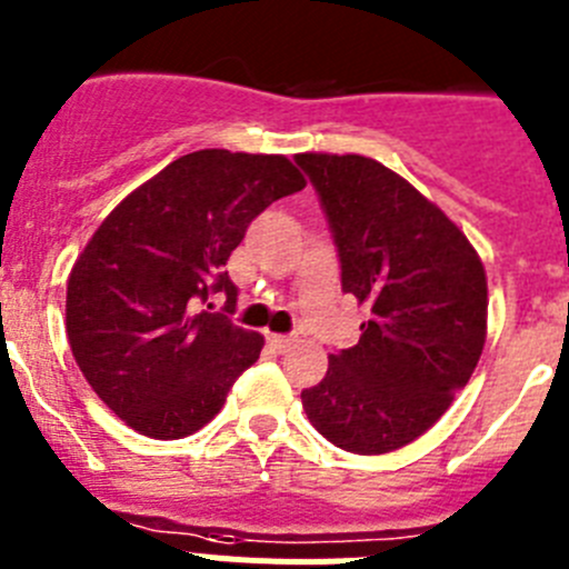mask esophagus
I'll use <instances>...</instances> for the list:
<instances>
[{"label": "esophagus", "mask_w": 569, "mask_h": 569, "mask_svg": "<svg viewBox=\"0 0 569 569\" xmlns=\"http://www.w3.org/2000/svg\"><path fill=\"white\" fill-rule=\"evenodd\" d=\"M268 343L276 349V352H284V349H288L290 343H293V338H290V336H276V332H270Z\"/></svg>", "instance_id": "esophagus-1"}]
</instances>
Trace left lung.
<instances>
[{
    "label": "left lung",
    "instance_id": "8db88e82",
    "mask_svg": "<svg viewBox=\"0 0 569 569\" xmlns=\"http://www.w3.org/2000/svg\"><path fill=\"white\" fill-rule=\"evenodd\" d=\"M341 257V288L369 307L356 347L301 392L307 420L352 455L426 435L471 380L488 336V279L457 222L363 154L301 152Z\"/></svg>",
    "mask_w": 569,
    "mask_h": 569
}]
</instances>
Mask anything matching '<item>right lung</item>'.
<instances>
[{"label": "right lung", "mask_w": 569, "mask_h": 569, "mask_svg": "<svg viewBox=\"0 0 569 569\" xmlns=\"http://www.w3.org/2000/svg\"><path fill=\"white\" fill-rule=\"evenodd\" d=\"M307 186L284 154L200 149L123 197L67 279V341L92 392L152 440L200 431L264 338L211 312L237 305L226 262L250 220Z\"/></svg>", "instance_id": "right-lung-1"}]
</instances>
